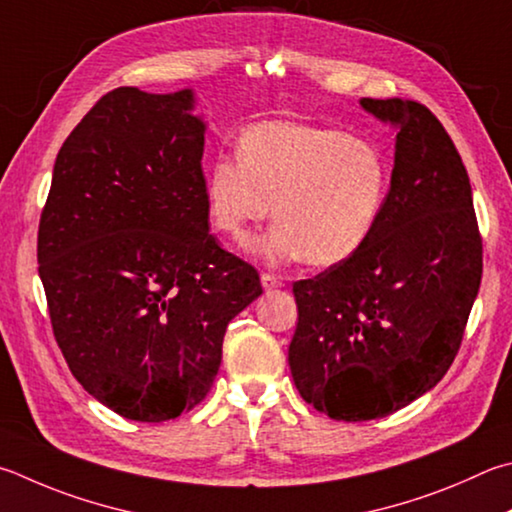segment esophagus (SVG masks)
<instances>
[{
    "instance_id": "34e87169",
    "label": "esophagus",
    "mask_w": 512,
    "mask_h": 512,
    "mask_svg": "<svg viewBox=\"0 0 512 512\" xmlns=\"http://www.w3.org/2000/svg\"><path fill=\"white\" fill-rule=\"evenodd\" d=\"M262 286L266 288V291H273V288L282 286V280L273 273H262Z\"/></svg>"
}]
</instances>
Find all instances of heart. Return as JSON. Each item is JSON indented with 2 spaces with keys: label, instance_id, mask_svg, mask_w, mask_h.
<instances>
[{
  "label": "heart",
  "instance_id": "obj_1",
  "mask_svg": "<svg viewBox=\"0 0 512 512\" xmlns=\"http://www.w3.org/2000/svg\"><path fill=\"white\" fill-rule=\"evenodd\" d=\"M237 156H217L206 172L212 224L232 239L271 215L259 244L271 262L304 257L331 266L374 232L385 206L389 165L367 138L304 120H259L241 129Z\"/></svg>",
  "mask_w": 512,
  "mask_h": 512
}]
</instances>
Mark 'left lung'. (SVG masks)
Returning <instances> with one entry per match:
<instances>
[{
    "mask_svg": "<svg viewBox=\"0 0 512 512\" xmlns=\"http://www.w3.org/2000/svg\"><path fill=\"white\" fill-rule=\"evenodd\" d=\"M360 105L398 127L392 188L351 257L293 284V383L336 421H371L439 383L459 353L479 293L483 244L452 138L405 98Z\"/></svg>",
    "mask_w": 512,
    "mask_h": 512,
    "instance_id": "1",
    "label": "left lung"
}]
</instances>
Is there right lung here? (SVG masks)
<instances>
[{
	"instance_id": "1",
	"label": "right lung",
	"mask_w": 512,
	"mask_h": 512,
	"mask_svg": "<svg viewBox=\"0 0 512 512\" xmlns=\"http://www.w3.org/2000/svg\"><path fill=\"white\" fill-rule=\"evenodd\" d=\"M192 91L102 96L60 147L37 230L53 336L87 392L141 423L208 396L228 322L262 295L210 235Z\"/></svg>"
}]
</instances>
